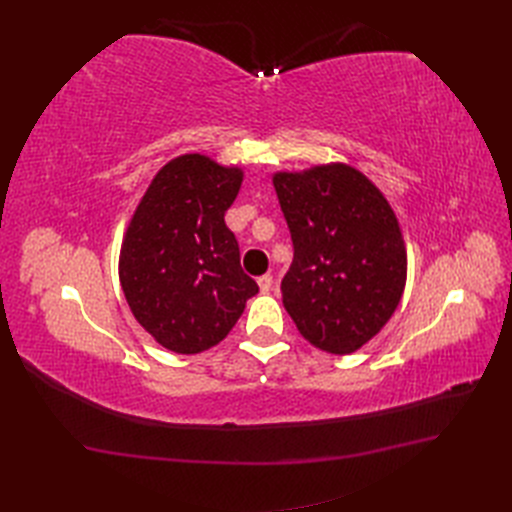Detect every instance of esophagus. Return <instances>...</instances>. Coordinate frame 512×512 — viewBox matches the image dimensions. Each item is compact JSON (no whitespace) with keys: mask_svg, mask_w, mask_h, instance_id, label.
Segmentation results:
<instances>
[{"mask_svg":"<svg viewBox=\"0 0 512 512\" xmlns=\"http://www.w3.org/2000/svg\"><path fill=\"white\" fill-rule=\"evenodd\" d=\"M271 286H273V277H271L269 273L258 277V288H260V292H269Z\"/></svg>","mask_w":512,"mask_h":512,"instance_id":"esophagus-1","label":"esophagus"}]
</instances>
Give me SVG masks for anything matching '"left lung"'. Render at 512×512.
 Here are the masks:
<instances>
[{"label": "left lung", "instance_id": "left-lung-1", "mask_svg": "<svg viewBox=\"0 0 512 512\" xmlns=\"http://www.w3.org/2000/svg\"><path fill=\"white\" fill-rule=\"evenodd\" d=\"M273 185L294 258L282 301L322 352L352 354L391 320L408 277V252L386 196L344 162L277 170Z\"/></svg>", "mask_w": 512, "mask_h": 512}]
</instances>
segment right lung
Instances as JSON below:
<instances>
[{"label": "right lung", "instance_id": "add662e5", "mask_svg": "<svg viewBox=\"0 0 512 512\" xmlns=\"http://www.w3.org/2000/svg\"><path fill=\"white\" fill-rule=\"evenodd\" d=\"M241 183V166L183 153L153 175L123 232L121 290L136 322L166 350L218 346L258 292L224 222Z\"/></svg>", "mask_w": 512, "mask_h": 512}]
</instances>
